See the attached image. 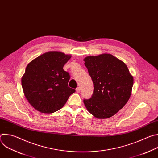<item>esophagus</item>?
I'll use <instances>...</instances> for the list:
<instances>
[{
	"label": "esophagus",
	"instance_id": "obj_1",
	"mask_svg": "<svg viewBox=\"0 0 158 158\" xmlns=\"http://www.w3.org/2000/svg\"><path fill=\"white\" fill-rule=\"evenodd\" d=\"M76 92L77 93H80V91H81V88L79 87H77L76 88Z\"/></svg>",
	"mask_w": 158,
	"mask_h": 158
}]
</instances>
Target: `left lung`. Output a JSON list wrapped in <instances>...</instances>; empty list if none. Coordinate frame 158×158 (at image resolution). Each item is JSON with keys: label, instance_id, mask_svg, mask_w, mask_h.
<instances>
[{"label": "left lung", "instance_id": "left-lung-1", "mask_svg": "<svg viewBox=\"0 0 158 158\" xmlns=\"http://www.w3.org/2000/svg\"><path fill=\"white\" fill-rule=\"evenodd\" d=\"M84 61L94 84L92 97L84 100L85 107L98 119L113 116L131 97L132 76L124 62L110 54L87 56Z\"/></svg>", "mask_w": 158, "mask_h": 158}]
</instances>
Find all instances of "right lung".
Returning <instances> with one entry per match:
<instances>
[{
	"label": "right lung",
	"instance_id": "add662e5",
	"mask_svg": "<svg viewBox=\"0 0 158 158\" xmlns=\"http://www.w3.org/2000/svg\"><path fill=\"white\" fill-rule=\"evenodd\" d=\"M71 56L49 51L30 62L22 77L24 94L37 110L51 114L60 109L75 89L68 87L69 74L64 71Z\"/></svg>",
	"mask_w": 158,
	"mask_h": 158
}]
</instances>
